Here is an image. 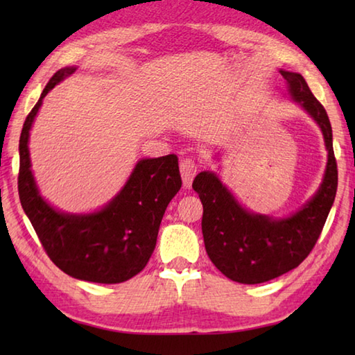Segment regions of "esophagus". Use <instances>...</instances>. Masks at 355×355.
<instances>
[{"mask_svg":"<svg viewBox=\"0 0 355 355\" xmlns=\"http://www.w3.org/2000/svg\"><path fill=\"white\" fill-rule=\"evenodd\" d=\"M180 172H182V180H183L184 187H191L192 180L198 172V166L192 160V158H183V160L180 162Z\"/></svg>","mask_w":355,"mask_h":355,"instance_id":"obj_1","label":"esophagus"}]
</instances>
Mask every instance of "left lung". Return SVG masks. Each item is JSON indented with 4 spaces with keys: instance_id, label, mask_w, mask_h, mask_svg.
<instances>
[{
    "instance_id": "1",
    "label": "left lung",
    "mask_w": 355,
    "mask_h": 355,
    "mask_svg": "<svg viewBox=\"0 0 355 355\" xmlns=\"http://www.w3.org/2000/svg\"><path fill=\"white\" fill-rule=\"evenodd\" d=\"M291 97L320 126L328 163L314 197L296 214L275 220L250 214L212 172H200L192 187L202 202L201 230L206 252L224 276L239 284H262L296 268L314 248L337 192L333 130L323 105L302 74L281 70Z\"/></svg>"
}]
</instances>
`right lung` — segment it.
Returning a JSON list of instances; mask_svg holds the SVG:
<instances>
[{"label":"right lung","mask_w":355,"mask_h":355,"mask_svg":"<svg viewBox=\"0 0 355 355\" xmlns=\"http://www.w3.org/2000/svg\"><path fill=\"white\" fill-rule=\"evenodd\" d=\"M74 67L53 74L22 126L18 192L45 253L64 273L80 281L120 284L146 267L169 201L182 187L178 158L169 154L140 160L123 189L99 212L70 215L53 209L30 171L28 134L42 99Z\"/></svg>","instance_id":"1"}]
</instances>
